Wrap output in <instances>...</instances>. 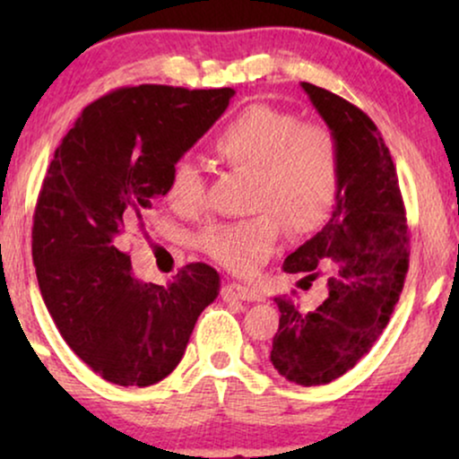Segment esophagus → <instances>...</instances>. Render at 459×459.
I'll list each match as a JSON object with an SVG mask.
<instances>
[{
	"label": "esophagus",
	"mask_w": 459,
	"mask_h": 459,
	"mask_svg": "<svg viewBox=\"0 0 459 459\" xmlns=\"http://www.w3.org/2000/svg\"><path fill=\"white\" fill-rule=\"evenodd\" d=\"M223 300H261V294L242 284H225L221 290Z\"/></svg>",
	"instance_id": "34e87169"
}]
</instances>
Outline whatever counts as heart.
Returning a JSON list of instances; mask_svg holds the SVG:
<instances>
[{
  "label": "heart",
  "mask_w": 459,
  "mask_h": 459,
  "mask_svg": "<svg viewBox=\"0 0 459 459\" xmlns=\"http://www.w3.org/2000/svg\"><path fill=\"white\" fill-rule=\"evenodd\" d=\"M223 165L250 173L248 209L255 215L211 225L204 253L230 272L248 275L275 253L286 230L309 234L328 219L341 187V143L322 123H300L290 110L250 104L230 118L212 140ZM175 211L204 206V179L190 160L175 162L167 184Z\"/></svg>",
  "instance_id": "heart-1"
}]
</instances>
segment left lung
<instances>
[{
	"instance_id": "1",
	"label": "left lung",
	"mask_w": 459,
	"mask_h": 459,
	"mask_svg": "<svg viewBox=\"0 0 459 459\" xmlns=\"http://www.w3.org/2000/svg\"><path fill=\"white\" fill-rule=\"evenodd\" d=\"M300 87L341 143V187L330 221L284 261V272L303 273L307 284L324 275L328 297L307 313L273 299L281 316L272 363L286 380L317 386L349 372L386 328L410 238L397 171L372 118L328 90Z\"/></svg>"
}]
</instances>
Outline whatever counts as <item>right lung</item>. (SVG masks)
I'll return each mask as SVG.
<instances>
[{
    "instance_id": "add662e5",
    "label": "right lung",
    "mask_w": 459,
    "mask_h": 459,
    "mask_svg": "<svg viewBox=\"0 0 459 459\" xmlns=\"http://www.w3.org/2000/svg\"><path fill=\"white\" fill-rule=\"evenodd\" d=\"M234 93L123 87L81 112L49 162L33 217L37 281L68 347L112 385L167 378L217 299L219 273L204 263L167 286L135 280L125 236Z\"/></svg>"
}]
</instances>
